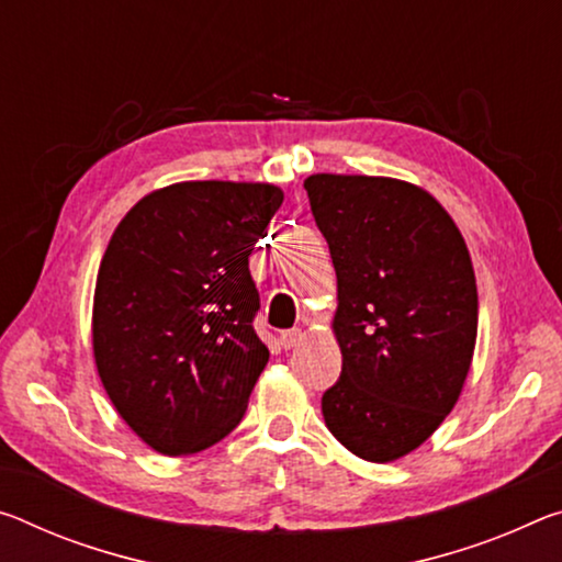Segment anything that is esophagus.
<instances>
[{"label": "esophagus", "instance_id": "34e87169", "mask_svg": "<svg viewBox=\"0 0 562 562\" xmlns=\"http://www.w3.org/2000/svg\"><path fill=\"white\" fill-rule=\"evenodd\" d=\"M300 342H302L300 329H288V333L280 335V347H284V350H292V347H297Z\"/></svg>", "mask_w": 562, "mask_h": 562}]
</instances>
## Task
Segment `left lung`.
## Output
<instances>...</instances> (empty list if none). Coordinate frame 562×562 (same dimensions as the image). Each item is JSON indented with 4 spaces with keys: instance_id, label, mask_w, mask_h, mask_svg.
I'll return each mask as SVG.
<instances>
[{
    "instance_id": "8db88e82",
    "label": "left lung",
    "mask_w": 562,
    "mask_h": 562,
    "mask_svg": "<svg viewBox=\"0 0 562 562\" xmlns=\"http://www.w3.org/2000/svg\"><path fill=\"white\" fill-rule=\"evenodd\" d=\"M305 190L337 274L340 380L327 430L352 456L393 462L456 407L477 337L468 245L442 204L393 177L310 175Z\"/></svg>"
}]
</instances>
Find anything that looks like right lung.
Segmentation results:
<instances>
[{
    "instance_id": "obj_1",
    "label": "right lung",
    "mask_w": 562,
    "mask_h": 562,
    "mask_svg": "<svg viewBox=\"0 0 562 562\" xmlns=\"http://www.w3.org/2000/svg\"><path fill=\"white\" fill-rule=\"evenodd\" d=\"M284 194L267 182H177L142 198L97 272L92 347L120 417L162 456H192L243 420L270 360L249 255Z\"/></svg>"
}]
</instances>
